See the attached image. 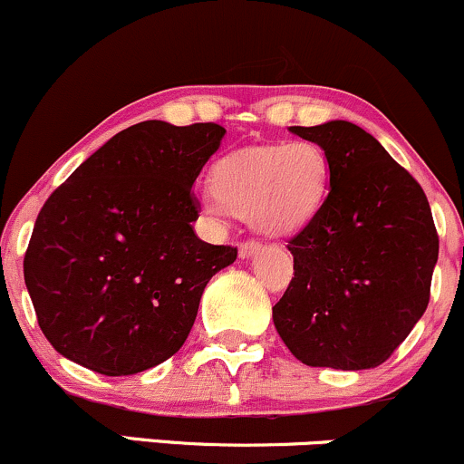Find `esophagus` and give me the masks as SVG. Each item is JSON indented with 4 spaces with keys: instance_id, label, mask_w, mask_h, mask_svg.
I'll use <instances>...</instances> for the list:
<instances>
[{
    "instance_id": "34e87169",
    "label": "esophagus",
    "mask_w": 464,
    "mask_h": 464,
    "mask_svg": "<svg viewBox=\"0 0 464 464\" xmlns=\"http://www.w3.org/2000/svg\"><path fill=\"white\" fill-rule=\"evenodd\" d=\"M259 246H262V244H259L257 239H246V242L239 244V257H250L253 253H257Z\"/></svg>"
}]
</instances>
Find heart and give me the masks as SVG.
Returning a JSON list of instances; mask_svg holds the SVG:
<instances>
[{"mask_svg":"<svg viewBox=\"0 0 464 464\" xmlns=\"http://www.w3.org/2000/svg\"><path fill=\"white\" fill-rule=\"evenodd\" d=\"M214 198L205 214L250 218L259 231L287 236L321 209L329 185V159L318 143L299 140L253 148L220 159L209 174Z\"/></svg>","mask_w":464,"mask_h":464,"instance_id":"obj_1","label":"heart"}]
</instances>
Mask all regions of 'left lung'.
Segmentation results:
<instances>
[{
  "mask_svg": "<svg viewBox=\"0 0 464 464\" xmlns=\"http://www.w3.org/2000/svg\"><path fill=\"white\" fill-rule=\"evenodd\" d=\"M329 159V194L287 239L295 276L273 321L307 366L375 369L423 316L439 259L425 191L351 121L292 126Z\"/></svg>",
  "mask_w": 464,
  "mask_h": 464,
  "instance_id": "obj_1",
  "label": "left lung"
}]
</instances>
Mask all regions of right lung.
Listing matches in <instances>:
<instances>
[{"mask_svg": "<svg viewBox=\"0 0 464 464\" xmlns=\"http://www.w3.org/2000/svg\"><path fill=\"white\" fill-rule=\"evenodd\" d=\"M214 121L148 120L117 132L52 191L34 222L24 276L41 332L102 375L172 358L205 285L236 246L196 237L191 185L220 146Z\"/></svg>", "mask_w": 464, "mask_h": 464, "instance_id": "1", "label": "right lung"}]
</instances>
